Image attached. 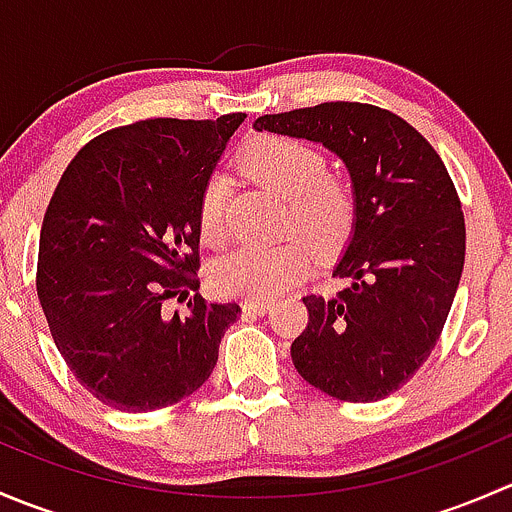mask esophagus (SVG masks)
<instances>
[{
  "label": "esophagus",
  "instance_id": "esophagus-1",
  "mask_svg": "<svg viewBox=\"0 0 512 512\" xmlns=\"http://www.w3.org/2000/svg\"><path fill=\"white\" fill-rule=\"evenodd\" d=\"M270 307L272 304L267 302V299H245V302H242V309H245L247 314H267Z\"/></svg>",
  "mask_w": 512,
  "mask_h": 512
}]
</instances>
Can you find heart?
<instances>
[{"label":"heart","instance_id":"obj_1","mask_svg":"<svg viewBox=\"0 0 512 512\" xmlns=\"http://www.w3.org/2000/svg\"><path fill=\"white\" fill-rule=\"evenodd\" d=\"M242 163L252 178L289 203L287 232H302L319 252H334L349 240L356 223L354 190L327 175V160L317 148L287 136H262L245 148ZM225 205L227 180L210 175L198 200L200 235L208 245L225 237ZM308 243L292 237L272 247H237L215 262V287L247 299L277 297L312 270L314 252Z\"/></svg>","mask_w":512,"mask_h":512}]
</instances>
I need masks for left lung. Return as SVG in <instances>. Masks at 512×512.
Listing matches in <instances>:
<instances>
[{
    "mask_svg": "<svg viewBox=\"0 0 512 512\" xmlns=\"http://www.w3.org/2000/svg\"><path fill=\"white\" fill-rule=\"evenodd\" d=\"M255 131L322 143L352 178L356 223L334 267L337 297H304L307 329L292 342L304 381L339 401L386 399L416 374L451 312L466 223L446 165L386 108L332 101L255 121Z\"/></svg>",
    "mask_w": 512,
    "mask_h": 512,
    "instance_id": "1",
    "label": "left lung"
}]
</instances>
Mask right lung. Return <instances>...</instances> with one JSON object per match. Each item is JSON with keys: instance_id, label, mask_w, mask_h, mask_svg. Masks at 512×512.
<instances>
[{"instance_id": "obj_1", "label": "right lung", "mask_w": 512, "mask_h": 512, "mask_svg": "<svg viewBox=\"0 0 512 512\" xmlns=\"http://www.w3.org/2000/svg\"><path fill=\"white\" fill-rule=\"evenodd\" d=\"M245 113L148 118L86 143L61 175L39 237L36 294L76 379L118 411L165 409L218 364L235 302L198 289V200Z\"/></svg>"}]
</instances>
